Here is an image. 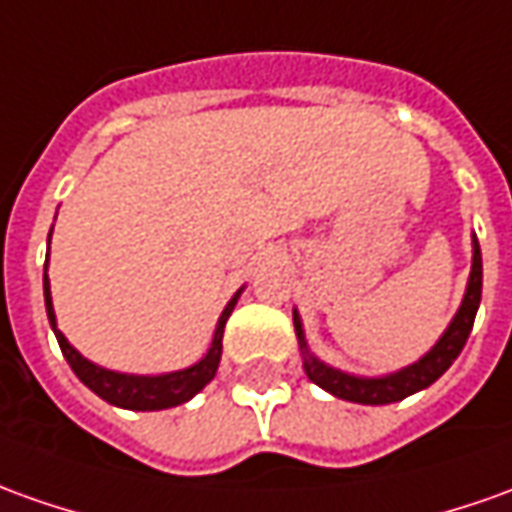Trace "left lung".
Listing matches in <instances>:
<instances>
[{
    "mask_svg": "<svg viewBox=\"0 0 512 512\" xmlns=\"http://www.w3.org/2000/svg\"><path fill=\"white\" fill-rule=\"evenodd\" d=\"M479 301H482V253H479V242L474 236V259H471V276H468L463 303H460L457 315L451 317L449 329L443 331V337L418 362H412V365L396 370V373H387V376H354V373L331 368L309 351L306 337H303L301 315L295 309L292 323H295V334H298V345H301L303 370H306L309 382L323 387L331 396L354 401V404H393V401H401V398L429 387L432 382H438L440 376L451 368V362L460 357L465 340L474 329Z\"/></svg>",
    "mask_w": 512,
    "mask_h": 512,
    "instance_id": "obj_1",
    "label": "left lung"
}]
</instances>
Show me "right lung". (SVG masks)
Wrapping results in <instances>:
<instances>
[{"mask_svg": "<svg viewBox=\"0 0 512 512\" xmlns=\"http://www.w3.org/2000/svg\"><path fill=\"white\" fill-rule=\"evenodd\" d=\"M52 236V231H49ZM49 259V253H47ZM242 290L234 292V298L228 301V306L222 309L220 320H217V329H214V340L211 348L206 351V357L189 365L183 370H172V373H161V376H133V373H116V370L100 368L94 362H88L80 351H74L69 340L63 337V331L55 323V309H52V292H49V278L44 273V303H47V317L49 326L58 337L63 357L72 365L74 376L86 384L91 393H97L102 401L122 407V410H139V412H153V410H169V407H178L183 401H189L197 396L206 384L214 379L217 365L222 357V331H225V320L234 312L236 301H239Z\"/></svg>", "mask_w": 512, "mask_h": 512, "instance_id": "obj_1", "label": "right lung"}]
</instances>
